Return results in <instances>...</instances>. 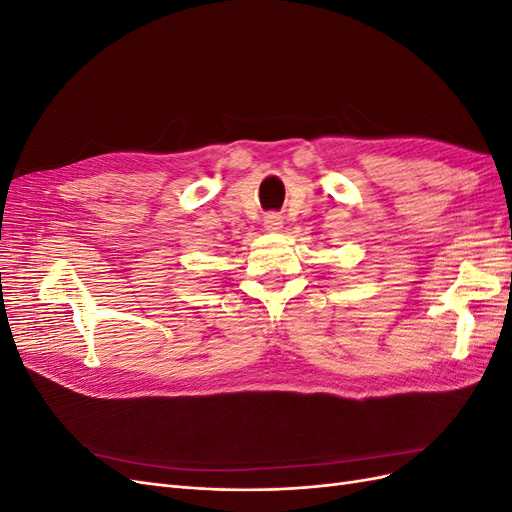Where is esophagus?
<instances>
[{
	"mask_svg": "<svg viewBox=\"0 0 512 512\" xmlns=\"http://www.w3.org/2000/svg\"><path fill=\"white\" fill-rule=\"evenodd\" d=\"M282 215H277V213H267L265 215V228L269 230V232H277L282 228Z\"/></svg>",
	"mask_w": 512,
	"mask_h": 512,
	"instance_id": "esophagus-1",
	"label": "esophagus"
}]
</instances>
